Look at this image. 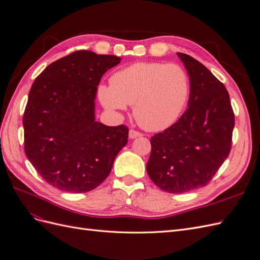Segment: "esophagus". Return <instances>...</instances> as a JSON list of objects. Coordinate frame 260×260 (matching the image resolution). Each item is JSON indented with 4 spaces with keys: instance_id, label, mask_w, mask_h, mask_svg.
<instances>
[{
    "instance_id": "1",
    "label": "esophagus",
    "mask_w": 260,
    "mask_h": 260,
    "mask_svg": "<svg viewBox=\"0 0 260 260\" xmlns=\"http://www.w3.org/2000/svg\"><path fill=\"white\" fill-rule=\"evenodd\" d=\"M142 136H143V133H141V132H139L137 130L131 129L129 131V138L130 139H136V138H140V137H142Z\"/></svg>"
}]
</instances>
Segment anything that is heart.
<instances>
[{"label": "heart", "mask_w": 260, "mask_h": 260, "mask_svg": "<svg viewBox=\"0 0 260 260\" xmlns=\"http://www.w3.org/2000/svg\"><path fill=\"white\" fill-rule=\"evenodd\" d=\"M190 89V77L181 65L140 61L113 74L109 85L99 86L98 95L111 112L124 111L133 104V115L141 127L160 131L178 120Z\"/></svg>", "instance_id": "1"}]
</instances>
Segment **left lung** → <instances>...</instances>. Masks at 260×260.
Returning a JSON list of instances; mask_svg holds the SVG:
<instances>
[{
    "instance_id": "8db88e82",
    "label": "left lung",
    "mask_w": 260,
    "mask_h": 260,
    "mask_svg": "<svg viewBox=\"0 0 260 260\" xmlns=\"http://www.w3.org/2000/svg\"><path fill=\"white\" fill-rule=\"evenodd\" d=\"M190 76L188 107L151 138L147 175L160 190L180 194L207 185L229 156L234 113L222 82L202 62L178 53Z\"/></svg>"
}]
</instances>
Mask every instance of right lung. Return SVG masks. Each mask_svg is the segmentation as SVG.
Here are the masks:
<instances>
[{
	"mask_svg": "<svg viewBox=\"0 0 260 260\" xmlns=\"http://www.w3.org/2000/svg\"><path fill=\"white\" fill-rule=\"evenodd\" d=\"M119 61L114 55L76 51L53 61L31 86L22 118L25 153L60 191L94 190L128 143V127H108L94 117L101 78Z\"/></svg>",
	"mask_w": 260,
	"mask_h": 260,
	"instance_id": "1",
	"label": "right lung"
}]
</instances>
